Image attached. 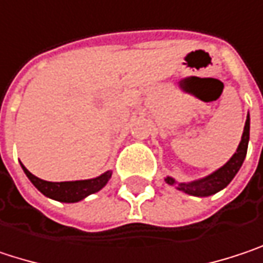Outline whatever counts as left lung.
Masks as SVG:
<instances>
[{
  "mask_svg": "<svg viewBox=\"0 0 263 263\" xmlns=\"http://www.w3.org/2000/svg\"><path fill=\"white\" fill-rule=\"evenodd\" d=\"M248 139H250V116H247L246 127H244V133H242L239 147L236 149V153L230 157V160L224 166L216 170L215 173L200 179V180H194L191 183H179L177 189L183 191L184 194L194 195V197H209V195L219 192L221 189H224L230 181L233 180V177L238 174L239 168L242 166V162L247 156ZM165 181L168 184H176V180L173 177H166Z\"/></svg>",
  "mask_w": 263,
  "mask_h": 263,
  "instance_id": "8db88e82",
  "label": "left lung"
}]
</instances>
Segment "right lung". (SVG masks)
<instances>
[{
	"mask_svg": "<svg viewBox=\"0 0 263 263\" xmlns=\"http://www.w3.org/2000/svg\"><path fill=\"white\" fill-rule=\"evenodd\" d=\"M25 176L30 179V181L41 191L45 197L62 201V203H77L83 198H86L90 194L98 192L103 189L109 179L112 177V171H106L104 174L89 179V180H76V181H47L33 176L22 163H21Z\"/></svg>",
	"mask_w": 263,
	"mask_h": 263,
	"instance_id": "1",
	"label": "right lung"
}]
</instances>
